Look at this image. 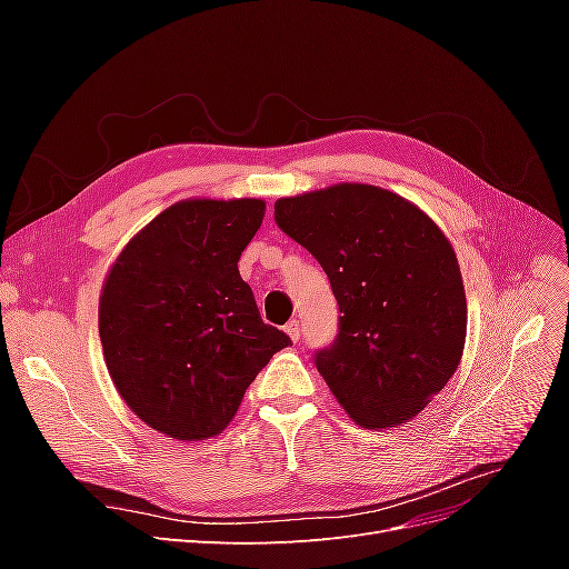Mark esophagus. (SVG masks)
<instances>
[{"instance_id": "obj_1", "label": "esophagus", "mask_w": 569, "mask_h": 569, "mask_svg": "<svg viewBox=\"0 0 569 569\" xmlns=\"http://www.w3.org/2000/svg\"><path fill=\"white\" fill-rule=\"evenodd\" d=\"M284 332L291 337V341H299L301 339V325H299V320H289L284 325Z\"/></svg>"}]
</instances>
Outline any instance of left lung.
Returning <instances> with one entry per match:
<instances>
[{
	"instance_id": "left-lung-1",
	"label": "left lung",
	"mask_w": 569,
	"mask_h": 569,
	"mask_svg": "<svg viewBox=\"0 0 569 569\" xmlns=\"http://www.w3.org/2000/svg\"><path fill=\"white\" fill-rule=\"evenodd\" d=\"M274 222L322 266L339 332L316 368L368 429L401 425L451 380L468 332L458 258L435 220L372 184L274 201Z\"/></svg>"
}]
</instances>
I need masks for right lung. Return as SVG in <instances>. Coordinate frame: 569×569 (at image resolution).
Returning a JSON list of instances; mask_svg holds the SVG:
<instances>
[{
  "mask_svg": "<svg viewBox=\"0 0 569 569\" xmlns=\"http://www.w3.org/2000/svg\"><path fill=\"white\" fill-rule=\"evenodd\" d=\"M261 199L178 201L137 232L99 299L111 380L137 418L180 441L220 435L247 387L291 339L266 325L239 256Z\"/></svg>",
  "mask_w": 569,
  "mask_h": 569,
  "instance_id": "right-lung-1",
  "label": "right lung"
}]
</instances>
